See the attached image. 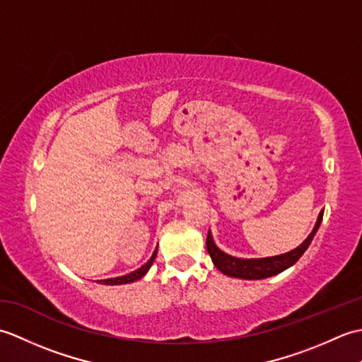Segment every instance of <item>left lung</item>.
Listing matches in <instances>:
<instances>
[{"mask_svg": "<svg viewBox=\"0 0 362 362\" xmlns=\"http://www.w3.org/2000/svg\"><path fill=\"white\" fill-rule=\"evenodd\" d=\"M324 218V211H320L316 226H314L313 232L310 236L298 245L297 249L291 250L288 253H283L279 257H269V258H255V259H243V258H235L232 255H227L222 250H219L213 243V238L209 232L206 235V250H209L210 257L213 259L214 266H216L222 274L228 276H236V279H244V280H259V279H267V276H272L283 272L284 269H288L294 263H297L298 258L303 255L305 250L308 249L311 244L314 235H316L317 228Z\"/></svg>", "mask_w": 362, "mask_h": 362, "instance_id": "left-lung-1", "label": "left lung"}]
</instances>
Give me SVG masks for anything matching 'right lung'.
Here are the masks:
<instances>
[{"instance_id": "add662e5", "label": "right lung", "mask_w": 362, "mask_h": 362, "mask_svg": "<svg viewBox=\"0 0 362 362\" xmlns=\"http://www.w3.org/2000/svg\"><path fill=\"white\" fill-rule=\"evenodd\" d=\"M156 255H157V250L152 253V257H151V259L148 261V263L143 264L140 269H136V271H134V272H130V274H127V275H122V276H117V279L99 280V283H103V284H124V283H132V281L140 280L141 276L149 271V267L152 266L153 259H156Z\"/></svg>"}]
</instances>
